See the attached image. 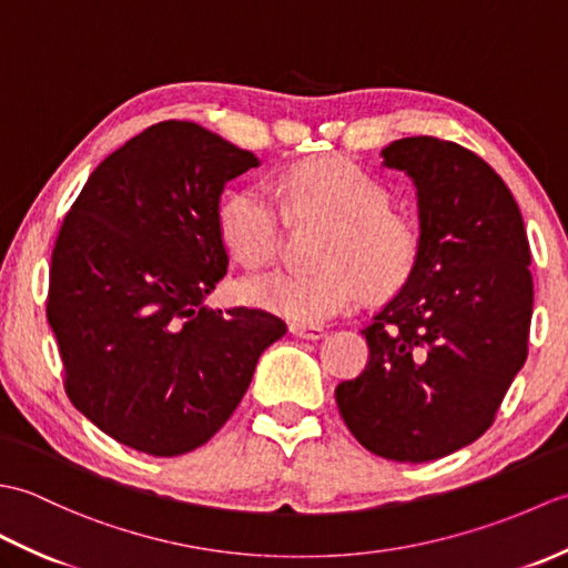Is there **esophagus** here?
I'll list each match as a JSON object with an SVG mask.
<instances>
[{
  "label": "esophagus",
  "instance_id": "esophagus-1",
  "mask_svg": "<svg viewBox=\"0 0 568 568\" xmlns=\"http://www.w3.org/2000/svg\"><path fill=\"white\" fill-rule=\"evenodd\" d=\"M291 334L297 336V339H320V336H324V327H322V324L293 322L291 324Z\"/></svg>",
  "mask_w": 568,
  "mask_h": 568
}]
</instances>
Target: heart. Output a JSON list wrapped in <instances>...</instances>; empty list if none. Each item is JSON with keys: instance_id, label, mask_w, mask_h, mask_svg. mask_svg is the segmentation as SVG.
I'll return each instance as SVG.
<instances>
[{"instance_id": "obj_1", "label": "heart", "mask_w": 568, "mask_h": 568, "mask_svg": "<svg viewBox=\"0 0 568 568\" xmlns=\"http://www.w3.org/2000/svg\"><path fill=\"white\" fill-rule=\"evenodd\" d=\"M281 202L293 222L327 224L317 253L322 268L251 277L241 287L248 303L317 324L354 305L364 287L371 295H390L415 273L419 224L390 210L388 187L344 155H320L287 168ZM283 210L258 187L229 192L216 214L224 244L248 268H265L281 248Z\"/></svg>"}]
</instances>
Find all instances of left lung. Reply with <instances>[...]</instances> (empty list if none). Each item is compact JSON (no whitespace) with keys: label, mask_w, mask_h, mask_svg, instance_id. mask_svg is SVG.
<instances>
[{"label":"left lung","mask_w":568,"mask_h":568,"mask_svg":"<svg viewBox=\"0 0 568 568\" xmlns=\"http://www.w3.org/2000/svg\"><path fill=\"white\" fill-rule=\"evenodd\" d=\"M417 187L415 273L361 329L368 364L336 385L354 437L390 462L422 464L484 434L527 358L529 241L513 192L474 151L409 136L381 151Z\"/></svg>","instance_id":"8db88e82"}]
</instances>
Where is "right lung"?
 Segmentation results:
<instances>
[{
  "label": "right lung",
  "mask_w": 568,
  "mask_h": 568,
  "mask_svg": "<svg viewBox=\"0 0 568 568\" xmlns=\"http://www.w3.org/2000/svg\"><path fill=\"white\" fill-rule=\"evenodd\" d=\"M256 165L171 119L106 155L65 214L48 322L70 403L119 444L178 456L210 442L287 332L265 310L204 305L229 265L222 190Z\"/></svg>",
  "instance_id": "add662e5"
}]
</instances>
